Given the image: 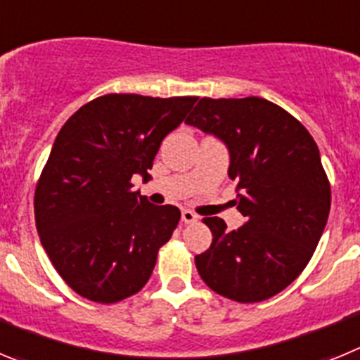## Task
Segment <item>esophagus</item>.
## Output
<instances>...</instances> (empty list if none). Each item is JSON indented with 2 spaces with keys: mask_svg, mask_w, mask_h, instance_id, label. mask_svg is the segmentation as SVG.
Wrapping results in <instances>:
<instances>
[{
  "mask_svg": "<svg viewBox=\"0 0 360 360\" xmlns=\"http://www.w3.org/2000/svg\"><path fill=\"white\" fill-rule=\"evenodd\" d=\"M198 219V216L195 214L193 211H189V209H184L182 211V221L184 224H193V221H196Z\"/></svg>",
  "mask_w": 360,
  "mask_h": 360,
  "instance_id": "esophagus-1",
  "label": "esophagus"
}]
</instances>
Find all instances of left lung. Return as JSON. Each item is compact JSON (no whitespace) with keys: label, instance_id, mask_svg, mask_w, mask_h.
<instances>
[{"label":"left lung","instance_id":"8db88e82","mask_svg":"<svg viewBox=\"0 0 360 360\" xmlns=\"http://www.w3.org/2000/svg\"><path fill=\"white\" fill-rule=\"evenodd\" d=\"M186 124L227 146L234 202L247 218L238 231L203 218L212 243L195 257L200 278L238 303L265 301L303 272L323 236L332 193L319 148L303 124L262 97H203Z\"/></svg>","mask_w":360,"mask_h":360}]
</instances>
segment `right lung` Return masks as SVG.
<instances>
[{
  "instance_id": "right-lung-1",
  "label": "right lung",
  "mask_w": 360,
  "mask_h": 360,
  "mask_svg": "<svg viewBox=\"0 0 360 360\" xmlns=\"http://www.w3.org/2000/svg\"><path fill=\"white\" fill-rule=\"evenodd\" d=\"M198 97L108 94L79 108L57 135L34 196L41 243L72 290L117 303L148 283L157 254L180 221L174 205L131 191L165 135Z\"/></svg>"
}]
</instances>
